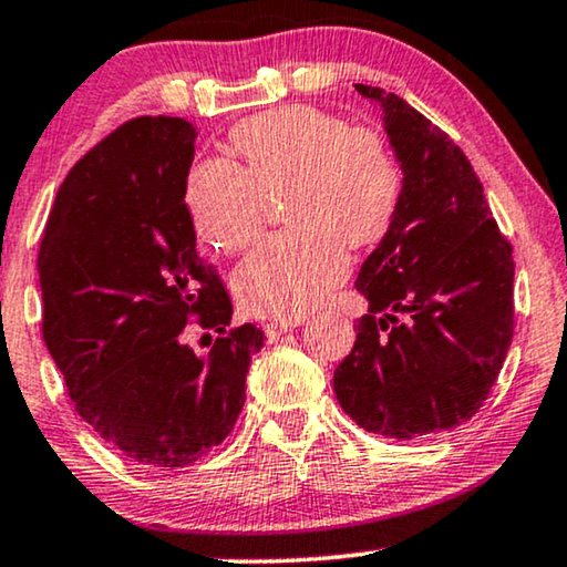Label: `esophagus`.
<instances>
[{
    "label": "esophagus",
    "mask_w": 567,
    "mask_h": 567,
    "mask_svg": "<svg viewBox=\"0 0 567 567\" xmlns=\"http://www.w3.org/2000/svg\"><path fill=\"white\" fill-rule=\"evenodd\" d=\"M297 324H301L299 317H293V320H276V322H268L266 324V336L268 340H278L284 336V332H289L297 328Z\"/></svg>",
    "instance_id": "1"
}]
</instances>
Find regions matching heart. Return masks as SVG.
Returning <instances> with one entry per match:
<instances>
[{"mask_svg":"<svg viewBox=\"0 0 567 567\" xmlns=\"http://www.w3.org/2000/svg\"><path fill=\"white\" fill-rule=\"evenodd\" d=\"M243 167L224 157L193 162L185 206L193 227L235 252L260 235L266 196L284 193L293 229L268 237L243 260L235 289L255 315L299 317L346 276V245L374 243L400 200V169L384 136L346 126L312 105L252 115L231 131Z\"/></svg>","mask_w":567,"mask_h":567,"instance_id":"heart-1","label":"heart"}]
</instances>
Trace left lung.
I'll use <instances>...</instances> for the list:
<instances>
[{
    "label": "left lung",
    "instance_id": "1",
    "mask_svg": "<svg viewBox=\"0 0 567 567\" xmlns=\"http://www.w3.org/2000/svg\"><path fill=\"white\" fill-rule=\"evenodd\" d=\"M355 90L382 111L402 188L355 278L369 315L332 386L363 431L410 441L487 400L514 338V258L460 146L392 92Z\"/></svg>",
    "mask_w": 567,
    "mask_h": 567
}]
</instances>
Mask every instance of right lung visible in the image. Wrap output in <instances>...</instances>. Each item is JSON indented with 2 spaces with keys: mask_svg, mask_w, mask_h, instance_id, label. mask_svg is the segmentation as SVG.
<instances>
[{
  "mask_svg": "<svg viewBox=\"0 0 567 567\" xmlns=\"http://www.w3.org/2000/svg\"><path fill=\"white\" fill-rule=\"evenodd\" d=\"M196 136L167 115L123 123L61 183L38 252L43 338L76 413L157 470L227 439L262 348L260 328H229V293L196 250L185 206ZM193 316L220 336L212 352L187 343Z\"/></svg>",
  "mask_w": 567,
  "mask_h": 567,
  "instance_id": "right-lung-1",
  "label": "right lung"
}]
</instances>
